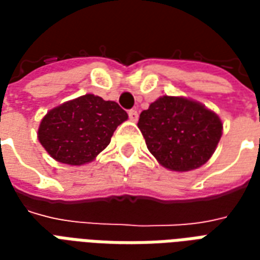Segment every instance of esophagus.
<instances>
[{
	"mask_svg": "<svg viewBox=\"0 0 260 260\" xmlns=\"http://www.w3.org/2000/svg\"><path fill=\"white\" fill-rule=\"evenodd\" d=\"M128 115H129V119L132 121V122H136V121H138V118H139V114H138V111H136V110H129Z\"/></svg>",
	"mask_w": 260,
	"mask_h": 260,
	"instance_id": "obj_1",
	"label": "esophagus"
}]
</instances>
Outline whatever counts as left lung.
Wrapping results in <instances>:
<instances>
[{"instance_id":"8db88e82","label":"left lung","mask_w":260,"mask_h":260,"mask_svg":"<svg viewBox=\"0 0 260 260\" xmlns=\"http://www.w3.org/2000/svg\"><path fill=\"white\" fill-rule=\"evenodd\" d=\"M138 128L158 163L181 173L206 163L223 134L217 114L181 96L158 97L142 111Z\"/></svg>"}]
</instances>
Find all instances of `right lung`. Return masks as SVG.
<instances>
[{"label": "right lung", "mask_w": 260, "mask_h": 260, "mask_svg": "<svg viewBox=\"0 0 260 260\" xmlns=\"http://www.w3.org/2000/svg\"><path fill=\"white\" fill-rule=\"evenodd\" d=\"M128 114L115 102L85 94L62 103L43 117L37 138L59 163L82 166L93 161L111 141Z\"/></svg>", "instance_id": "obj_1"}]
</instances>
